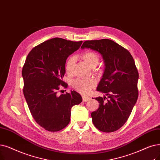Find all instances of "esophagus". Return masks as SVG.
<instances>
[{
	"instance_id": "esophagus-1",
	"label": "esophagus",
	"mask_w": 160,
	"mask_h": 160,
	"mask_svg": "<svg viewBox=\"0 0 160 160\" xmlns=\"http://www.w3.org/2000/svg\"><path fill=\"white\" fill-rule=\"evenodd\" d=\"M89 99H90V97H86V96H84V95L82 96V100L84 102H86V101H89Z\"/></svg>"
}]
</instances>
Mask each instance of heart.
<instances>
[{
	"label": "heart",
	"mask_w": 160,
	"mask_h": 160,
	"mask_svg": "<svg viewBox=\"0 0 160 160\" xmlns=\"http://www.w3.org/2000/svg\"><path fill=\"white\" fill-rule=\"evenodd\" d=\"M82 59L90 67H95L99 63L100 55L98 53L93 51H87L81 55ZM75 58L74 56L69 57L66 61L65 65V71L67 74H71L74 66ZM95 86V82L92 78H78L72 82V88L82 94H88Z\"/></svg>",
	"instance_id": "obj_1"
}]
</instances>
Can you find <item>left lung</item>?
Instances as JSON below:
<instances>
[{
  "mask_svg": "<svg viewBox=\"0 0 160 160\" xmlns=\"http://www.w3.org/2000/svg\"><path fill=\"white\" fill-rule=\"evenodd\" d=\"M81 48L99 52L105 61V70L97 90L108 98L96 97L99 107L91 116L99 131L114 132L127 122L137 101L138 72L135 61L128 50L109 39L86 40Z\"/></svg>",
  "mask_w": 160,
  "mask_h": 160,
  "instance_id": "left-lung-1",
  "label": "left lung"
}]
</instances>
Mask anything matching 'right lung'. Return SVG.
Listing matches in <instances>:
<instances>
[{
  "label": "right lung",
  "instance_id": "right-lung-1",
  "mask_svg": "<svg viewBox=\"0 0 160 160\" xmlns=\"http://www.w3.org/2000/svg\"><path fill=\"white\" fill-rule=\"evenodd\" d=\"M82 43L52 38L34 47L26 58L22 69L23 94L33 118L48 131L65 128L70 122L71 108L82 101L75 91L57 94L61 86L67 87L62 80L66 60Z\"/></svg>",
  "mask_w": 160,
  "mask_h": 160
}]
</instances>
